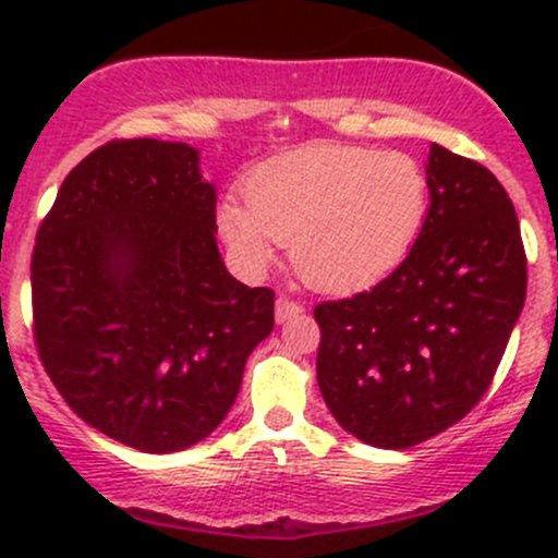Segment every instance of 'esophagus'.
Listing matches in <instances>:
<instances>
[{
	"instance_id": "obj_1",
	"label": "esophagus",
	"mask_w": 558,
	"mask_h": 558,
	"mask_svg": "<svg viewBox=\"0 0 558 558\" xmlns=\"http://www.w3.org/2000/svg\"><path fill=\"white\" fill-rule=\"evenodd\" d=\"M302 313V305L296 300H289V296H280L278 302H275V318H278V324H283V320L294 318V315Z\"/></svg>"
}]
</instances>
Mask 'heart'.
<instances>
[{"mask_svg": "<svg viewBox=\"0 0 558 558\" xmlns=\"http://www.w3.org/2000/svg\"><path fill=\"white\" fill-rule=\"evenodd\" d=\"M429 216L424 165L399 150L315 143L264 161L245 183V207L218 213L223 240L264 269L275 243L320 291L375 283L404 262Z\"/></svg>", "mask_w": 558, "mask_h": 558, "instance_id": "1", "label": "heart"}]
</instances>
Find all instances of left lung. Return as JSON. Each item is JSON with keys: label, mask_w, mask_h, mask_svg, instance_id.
<instances>
[{"label": "left lung", "mask_w": 558, "mask_h": 558, "mask_svg": "<svg viewBox=\"0 0 558 558\" xmlns=\"http://www.w3.org/2000/svg\"><path fill=\"white\" fill-rule=\"evenodd\" d=\"M429 216L375 289L320 302L315 373L337 424L375 448L418 446L492 386L526 300V253L508 191L432 145Z\"/></svg>", "instance_id": "1"}]
</instances>
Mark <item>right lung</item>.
Listing matches in <instances>:
<instances>
[{
    "mask_svg": "<svg viewBox=\"0 0 558 558\" xmlns=\"http://www.w3.org/2000/svg\"><path fill=\"white\" fill-rule=\"evenodd\" d=\"M32 313L64 402L123 446L172 453L227 418L275 294L223 267L199 150L140 137L64 178L32 253Z\"/></svg>",
    "mask_w": 558,
    "mask_h": 558,
    "instance_id": "1",
    "label": "right lung"
}]
</instances>
